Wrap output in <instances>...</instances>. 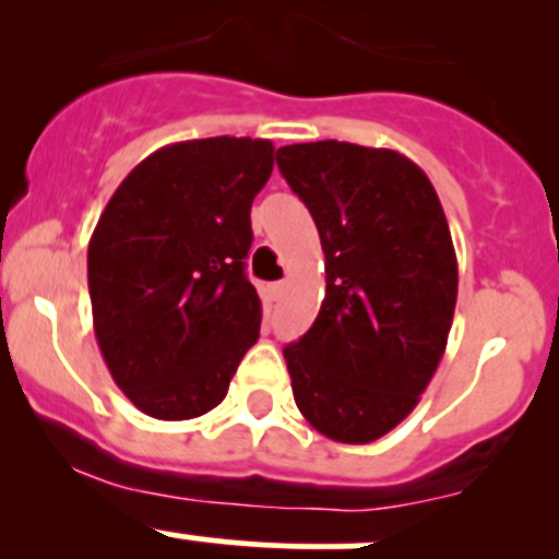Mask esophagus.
Segmentation results:
<instances>
[{
    "instance_id": "34e87169",
    "label": "esophagus",
    "mask_w": 559,
    "mask_h": 559,
    "mask_svg": "<svg viewBox=\"0 0 559 559\" xmlns=\"http://www.w3.org/2000/svg\"><path fill=\"white\" fill-rule=\"evenodd\" d=\"M286 289H289V284H286V281H278V284L270 286V295H273L275 300H281V297L286 295Z\"/></svg>"
}]
</instances>
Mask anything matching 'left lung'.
<instances>
[{"label":"left lung","instance_id":"obj_1","mask_svg":"<svg viewBox=\"0 0 559 559\" xmlns=\"http://www.w3.org/2000/svg\"><path fill=\"white\" fill-rule=\"evenodd\" d=\"M311 211L326 292L284 348L300 414L337 443H373L419 403L447 352L456 253L430 178L392 148L337 140L278 148Z\"/></svg>","mask_w":559,"mask_h":559}]
</instances>
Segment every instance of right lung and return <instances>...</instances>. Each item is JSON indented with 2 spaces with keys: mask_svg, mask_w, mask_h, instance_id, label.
Listing matches in <instances>:
<instances>
[{
  "mask_svg": "<svg viewBox=\"0 0 559 559\" xmlns=\"http://www.w3.org/2000/svg\"><path fill=\"white\" fill-rule=\"evenodd\" d=\"M273 154L270 140L227 134L165 145L121 180L88 240L99 352L154 419L216 408L257 343L262 302L243 259Z\"/></svg>",
  "mask_w": 559,
  "mask_h": 559,
  "instance_id": "obj_1",
  "label": "right lung"
}]
</instances>
